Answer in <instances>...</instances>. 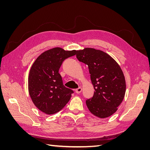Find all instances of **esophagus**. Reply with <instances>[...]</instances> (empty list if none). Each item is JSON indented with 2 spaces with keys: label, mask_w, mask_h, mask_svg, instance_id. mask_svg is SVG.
Wrapping results in <instances>:
<instances>
[{
  "label": "esophagus",
  "mask_w": 150,
  "mask_h": 150,
  "mask_svg": "<svg viewBox=\"0 0 150 150\" xmlns=\"http://www.w3.org/2000/svg\"><path fill=\"white\" fill-rule=\"evenodd\" d=\"M81 91H82V88L79 87V88H77V89L75 90V92H76L77 94H79V93H81Z\"/></svg>",
  "instance_id": "1"
}]
</instances>
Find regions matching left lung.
<instances>
[{
	"label": "left lung",
	"mask_w": 150,
	"mask_h": 150,
	"mask_svg": "<svg viewBox=\"0 0 150 150\" xmlns=\"http://www.w3.org/2000/svg\"><path fill=\"white\" fill-rule=\"evenodd\" d=\"M76 57L88 65L94 89L93 96L86 101L89 111L100 118L111 116L117 110L126 92L120 66L107 53L93 48L76 51Z\"/></svg>",
	"instance_id": "1"
}]
</instances>
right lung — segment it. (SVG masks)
<instances>
[{
	"mask_svg": "<svg viewBox=\"0 0 150 150\" xmlns=\"http://www.w3.org/2000/svg\"><path fill=\"white\" fill-rule=\"evenodd\" d=\"M76 54V50L55 47L42 53L33 63L28 89L32 101L40 111L47 115L55 114L70 100L74 92L63 84L59 70L66 59Z\"/></svg>",
	"mask_w": 150,
	"mask_h": 150,
	"instance_id": "right-lung-1",
	"label": "right lung"
}]
</instances>
